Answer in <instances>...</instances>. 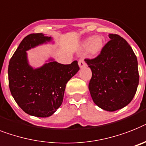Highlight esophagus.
<instances>
[{"label":"esophagus","instance_id":"obj_1","mask_svg":"<svg viewBox=\"0 0 146 146\" xmlns=\"http://www.w3.org/2000/svg\"><path fill=\"white\" fill-rule=\"evenodd\" d=\"M78 65H79L80 68H84V67L86 66V62H84V59H80V60H79V61H78Z\"/></svg>","mask_w":146,"mask_h":146}]
</instances>
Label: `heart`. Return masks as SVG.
Instances as JSON below:
<instances>
[{
	"label": "heart",
	"mask_w": 146,
	"mask_h": 146,
	"mask_svg": "<svg viewBox=\"0 0 146 146\" xmlns=\"http://www.w3.org/2000/svg\"><path fill=\"white\" fill-rule=\"evenodd\" d=\"M104 47V39L102 36H90L85 38L81 44L82 49H87L90 56H97Z\"/></svg>",
	"instance_id": "obj_1"
}]
</instances>
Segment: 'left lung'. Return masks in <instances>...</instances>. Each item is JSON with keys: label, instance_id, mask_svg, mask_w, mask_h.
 Masks as SVG:
<instances>
[{"label": "left lung", "instance_id": "1", "mask_svg": "<svg viewBox=\"0 0 146 146\" xmlns=\"http://www.w3.org/2000/svg\"><path fill=\"white\" fill-rule=\"evenodd\" d=\"M109 38L101 54L85 62L92 71L89 90L94 103L113 112L132 101L139 77L137 56L127 41L117 34Z\"/></svg>", "mask_w": 146, "mask_h": 146}]
</instances>
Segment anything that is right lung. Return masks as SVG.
<instances>
[{"label": "right lung", "instance_id": "obj_1", "mask_svg": "<svg viewBox=\"0 0 146 146\" xmlns=\"http://www.w3.org/2000/svg\"><path fill=\"white\" fill-rule=\"evenodd\" d=\"M51 41V37L42 33L28 35L9 62V86L13 98L26 113L36 117H48L56 111L63 101L67 82L80 69L77 60L63 65L52 58L41 67L33 68L26 51Z\"/></svg>", "mask_w": 146, "mask_h": 146}]
</instances>
